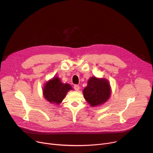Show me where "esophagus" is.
<instances>
[{
    "mask_svg": "<svg viewBox=\"0 0 153 153\" xmlns=\"http://www.w3.org/2000/svg\"><path fill=\"white\" fill-rule=\"evenodd\" d=\"M74 89L76 91H78L79 90V85H74Z\"/></svg>",
    "mask_w": 153,
    "mask_h": 153,
    "instance_id": "esophagus-1",
    "label": "esophagus"
}]
</instances>
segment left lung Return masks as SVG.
Here are the masks:
<instances>
[{"mask_svg":"<svg viewBox=\"0 0 153 153\" xmlns=\"http://www.w3.org/2000/svg\"><path fill=\"white\" fill-rule=\"evenodd\" d=\"M84 97L91 106H99L106 102L111 95L108 81L104 78L92 77L83 91Z\"/></svg>","mask_w":153,"mask_h":153,"instance_id":"1","label":"left lung"}]
</instances>
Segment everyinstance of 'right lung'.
Wrapping results in <instances>:
<instances>
[{"mask_svg":"<svg viewBox=\"0 0 153 153\" xmlns=\"http://www.w3.org/2000/svg\"><path fill=\"white\" fill-rule=\"evenodd\" d=\"M72 89L70 84H64L59 77H54L45 84L43 94L48 102L59 105L68 91Z\"/></svg>","mask_w":153,"mask_h":153,"instance_id":"add662e5","label":"right lung"}]
</instances>
